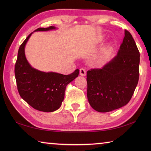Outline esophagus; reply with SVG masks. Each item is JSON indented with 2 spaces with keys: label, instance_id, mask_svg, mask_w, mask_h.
Masks as SVG:
<instances>
[{
  "label": "esophagus",
  "instance_id": "obj_1",
  "mask_svg": "<svg viewBox=\"0 0 151 151\" xmlns=\"http://www.w3.org/2000/svg\"><path fill=\"white\" fill-rule=\"evenodd\" d=\"M80 75L83 76H85L86 75V71L85 68H81L80 69Z\"/></svg>",
  "mask_w": 151,
  "mask_h": 151
}]
</instances>
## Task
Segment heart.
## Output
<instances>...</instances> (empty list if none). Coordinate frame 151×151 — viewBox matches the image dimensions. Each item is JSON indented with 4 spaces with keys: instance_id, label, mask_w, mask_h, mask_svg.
I'll return each mask as SVG.
<instances>
[{
    "instance_id": "b5f03b06",
    "label": "heart",
    "mask_w": 151,
    "mask_h": 151,
    "mask_svg": "<svg viewBox=\"0 0 151 151\" xmlns=\"http://www.w3.org/2000/svg\"><path fill=\"white\" fill-rule=\"evenodd\" d=\"M111 48H107V49H106V50L104 52L103 55H102L101 60H105V59H106V58H108V57L109 56L110 53H111Z\"/></svg>"
}]
</instances>
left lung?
Here are the masks:
<instances>
[{
    "mask_svg": "<svg viewBox=\"0 0 151 151\" xmlns=\"http://www.w3.org/2000/svg\"><path fill=\"white\" fill-rule=\"evenodd\" d=\"M139 63L136 43L125 30L117 55L102 68L87 71V98L92 108L106 112L126 105L139 82Z\"/></svg>",
    "mask_w": 151,
    "mask_h": 151,
    "instance_id": "obj_1",
    "label": "left lung"
}]
</instances>
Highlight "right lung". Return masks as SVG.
I'll return each instance as SVG.
<instances>
[{
	"label": "right lung",
	"instance_id": "obj_1",
	"mask_svg": "<svg viewBox=\"0 0 151 151\" xmlns=\"http://www.w3.org/2000/svg\"><path fill=\"white\" fill-rule=\"evenodd\" d=\"M56 29L50 26L39 28L35 31ZM33 32L20 46L14 67L18 91L27 103L38 111L53 112L60 108L65 97L66 85L77 77L79 70L68 75L53 72H42L30 65L24 53V47Z\"/></svg>",
	"mask_w": 151,
	"mask_h": 151
}]
</instances>
